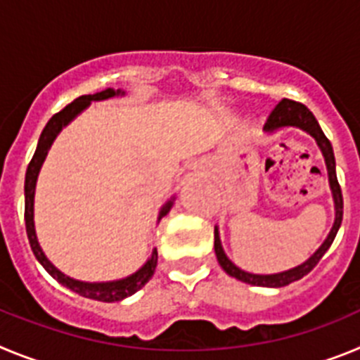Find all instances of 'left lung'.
I'll return each instance as SVG.
<instances>
[{
	"label": "left lung",
	"instance_id": "obj_1",
	"mask_svg": "<svg viewBox=\"0 0 360 360\" xmlns=\"http://www.w3.org/2000/svg\"><path fill=\"white\" fill-rule=\"evenodd\" d=\"M299 128L307 131L308 135H311L316 139L317 146H319L321 153H323L324 162H326V169H328V182L330 189H332L333 202H335V221H333V227L330 231V234L326 236V240L323 241L319 249L308 257L307 262L301 263V265L294 266L290 270H285V272H279V274H250V272H245V270L238 269L234 263L227 257V254L224 252V247H221V241H219V232L218 227H214V252L216 257H218L219 266L227 272L232 278L240 279L243 283H249V285H254V287H287L290 283L297 281L303 276H307L314 266L319 263L321 257L324 256V252L330 249V245L335 240V234L341 227L342 221V193L341 186L337 182V173H335V157H333V148L330 144V141L326 139V135L321 129L319 122L314 117L310 110H308L304 104L295 103V101H290V98H283L281 103L272 110V113L269 115L265 122V131L266 133H274L281 128Z\"/></svg>",
	"mask_w": 360,
	"mask_h": 360
}]
</instances>
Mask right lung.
Here are the masks:
<instances>
[{
    "mask_svg": "<svg viewBox=\"0 0 360 360\" xmlns=\"http://www.w3.org/2000/svg\"><path fill=\"white\" fill-rule=\"evenodd\" d=\"M115 95H124V91L113 90V88H106V90L97 91V94L94 95H81V97L75 98L73 103H70L68 106L63 108L59 113H56V115L49 120V124L44 126L43 133H41L39 142H37V149L36 153H34V157H32L30 164H28L27 176H25V225H27V234H28V241H30L32 252H34V256L37 257V262L44 266V270H46L53 279H57V281L61 283V285H65V287L70 288L72 292L82 295V297L95 299V301H104V303L122 301L124 297L135 294L136 290H141V288L144 287L146 283L153 278L155 269H157V262H158L157 249H153L151 257L146 262V265L142 266V269H139L135 274L128 276V278H124V279H117V281H106V283H86V281H79V279L68 278V276L63 274L61 270L56 269V266L49 262V257L44 256L43 249L39 247V241H37V236H36V229H34V193H36V182H37V174H39L41 165H43L44 158H46V153H49L50 146H52V142L56 141V136L59 135V131L65 128L66 124L72 122V120L75 119L82 110H86V108L90 106L91 101H104V98H111V97H115ZM173 200L174 196L160 209L158 219L169 212L171 205H173Z\"/></svg>",
    "mask_w": 360,
    "mask_h": 360,
    "instance_id": "1",
    "label": "right lung"
}]
</instances>
